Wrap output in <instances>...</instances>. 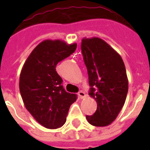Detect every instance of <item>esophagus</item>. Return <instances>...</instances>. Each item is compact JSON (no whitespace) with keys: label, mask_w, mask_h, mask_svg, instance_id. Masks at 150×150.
<instances>
[{"label":"esophagus","mask_w":150,"mask_h":150,"mask_svg":"<svg viewBox=\"0 0 150 150\" xmlns=\"http://www.w3.org/2000/svg\"><path fill=\"white\" fill-rule=\"evenodd\" d=\"M79 96L81 99L85 98V97H86V93H85L84 92H82V91L79 92Z\"/></svg>","instance_id":"obj_1"}]
</instances>
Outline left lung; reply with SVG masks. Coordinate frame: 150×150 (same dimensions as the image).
I'll use <instances>...</instances> for the list:
<instances>
[{
    "label": "left lung",
    "instance_id": "1",
    "mask_svg": "<svg viewBox=\"0 0 150 150\" xmlns=\"http://www.w3.org/2000/svg\"><path fill=\"white\" fill-rule=\"evenodd\" d=\"M90 86L89 95L97 103L93 115H86L90 125L104 127L116 119L128 90V80L120 54L98 37L83 38L81 44Z\"/></svg>",
    "mask_w": 150,
    "mask_h": 150
}]
</instances>
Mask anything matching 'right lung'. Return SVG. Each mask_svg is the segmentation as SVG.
I'll return each mask as SVG.
<instances>
[{
    "mask_svg": "<svg viewBox=\"0 0 150 150\" xmlns=\"http://www.w3.org/2000/svg\"><path fill=\"white\" fill-rule=\"evenodd\" d=\"M76 43L46 40L29 54L22 67L19 90L25 107L38 123L49 129L64 125L70 106L77 95L64 90L56 71L58 62L75 52Z\"/></svg>",
    "mask_w": 150,
    "mask_h": 150,
    "instance_id": "right-lung-1",
    "label": "right lung"
}]
</instances>
